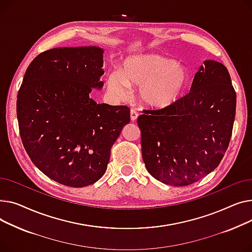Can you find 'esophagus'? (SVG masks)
<instances>
[{
    "label": "esophagus",
    "instance_id": "obj_1",
    "mask_svg": "<svg viewBox=\"0 0 252 252\" xmlns=\"http://www.w3.org/2000/svg\"><path fill=\"white\" fill-rule=\"evenodd\" d=\"M137 117H138V112L137 111H135V110L130 111V118H131L132 122H135L136 119H137Z\"/></svg>",
    "mask_w": 252,
    "mask_h": 252
}]
</instances>
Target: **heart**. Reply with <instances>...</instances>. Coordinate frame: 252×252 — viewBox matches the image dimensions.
<instances>
[{
	"label": "heart",
	"mask_w": 252,
	"mask_h": 252,
	"mask_svg": "<svg viewBox=\"0 0 252 252\" xmlns=\"http://www.w3.org/2000/svg\"><path fill=\"white\" fill-rule=\"evenodd\" d=\"M189 84L187 70L171 59L157 55L129 58L122 73L111 72L107 76L110 94L118 98L129 94V87H140L144 105L154 109L170 107L184 94Z\"/></svg>",
	"instance_id": "obj_1"
}]
</instances>
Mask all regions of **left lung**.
Listing matches in <instances>:
<instances>
[{
	"label": "left lung",
	"instance_id": "8db88e82",
	"mask_svg": "<svg viewBox=\"0 0 252 252\" xmlns=\"http://www.w3.org/2000/svg\"><path fill=\"white\" fill-rule=\"evenodd\" d=\"M137 119L144 165L167 185L186 186L214 171L228 149L236 92L227 68L205 61L190 93L174 105L144 110Z\"/></svg>",
	"mask_w": 252,
	"mask_h": 252
}]
</instances>
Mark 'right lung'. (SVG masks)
Listing matches in <instances>:
<instances>
[{"mask_svg": "<svg viewBox=\"0 0 252 252\" xmlns=\"http://www.w3.org/2000/svg\"><path fill=\"white\" fill-rule=\"evenodd\" d=\"M103 51L59 48L29 64L17 95L19 133L27 155L49 178L84 187L106 173L111 149L130 122L126 106L97 103Z\"/></svg>", "mask_w": 252, "mask_h": 252, "instance_id": "1", "label": "right lung"}]
</instances>
